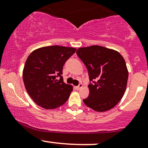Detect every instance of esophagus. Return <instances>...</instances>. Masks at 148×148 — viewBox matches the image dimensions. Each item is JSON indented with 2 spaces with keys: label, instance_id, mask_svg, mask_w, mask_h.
<instances>
[{
  "label": "esophagus",
  "instance_id": "obj_1",
  "mask_svg": "<svg viewBox=\"0 0 148 148\" xmlns=\"http://www.w3.org/2000/svg\"><path fill=\"white\" fill-rule=\"evenodd\" d=\"M82 87H83V84H79V86H76V89H77V90H80Z\"/></svg>",
  "mask_w": 148,
  "mask_h": 148
}]
</instances>
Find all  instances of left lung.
<instances>
[{
    "label": "left lung",
    "mask_w": 148,
    "mask_h": 148,
    "mask_svg": "<svg viewBox=\"0 0 148 148\" xmlns=\"http://www.w3.org/2000/svg\"><path fill=\"white\" fill-rule=\"evenodd\" d=\"M76 54L87 67L90 81L84 103L96 111L111 109L127 88L128 70L125 59L116 51L97 45L79 48Z\"/></svg>",
    "instance_id": "8db88e82"
}]
</instances>
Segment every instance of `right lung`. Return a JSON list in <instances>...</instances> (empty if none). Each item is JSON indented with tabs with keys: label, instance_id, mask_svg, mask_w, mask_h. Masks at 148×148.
<instances>
[{
	"label": "right lung",
	"instance_id": "obj_1",
	"mask_svg": "<svg viewBox=\"0 0 148 148\" xmlns=\"http://www.w3.org/2000/svg\"><path fill=\"white\" fill-rule=\"evenodd\" d=\"M75 51L74 48L55 45L42 47L30 54L23 79L27 92L37 105L53 109L69 99L72 86L64 84L61 75L64 64Z\"/></svg>",
	"mask_w": 148,
	"mask_h": 148
}]
</instances>
